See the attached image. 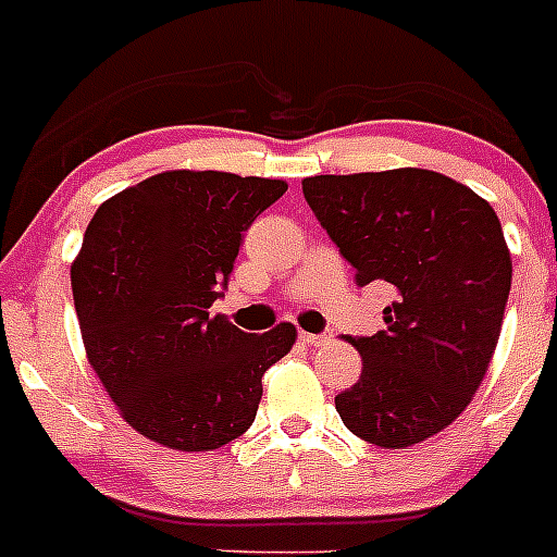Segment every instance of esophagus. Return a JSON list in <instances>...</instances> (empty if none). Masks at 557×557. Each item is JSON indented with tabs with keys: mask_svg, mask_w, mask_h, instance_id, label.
Instances as JSON below:
<instances>
[{
	"mask_svg": "<svg viewBox=\"0 0 557 557\" xmlns=\"http://www.w3.org/2000/svg\"><path fill=\"white\" fill-rule=\"evenodd\" d=\"M299 341H302L305 346H324L326 335H313V332H299Z\"/></svg>",
	"mask_w": 557,
	"mask_h": 557,
	"instance_id": "1",
	"label": "esophagus"
}]
</instances>
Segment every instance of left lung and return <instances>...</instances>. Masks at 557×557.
<instances>
[{
    "label": "left lung",
    "instance_id": "left-lung-1",
    "mask_svg": "<svg viewBox=\"0 0 557 557\" xmlns=\"http://www.w3.org/2000/svg\"><path fill=\"white\" fill-rule=\"evenodd\" d=\"M302 191L357 285L396 290L384 330L351 337L366 366L337 414L379 448L423 443L465 412L500 337L511 255L495 208L418 168L315 175Z\"/></svg>",
    "mask_w": 557,
    "mask_h": 557
}]
</instances>
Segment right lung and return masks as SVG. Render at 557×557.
I'll return each mask as SVG.
<instances>
[{
	"label": "right lung",
	"mask_w": 557,
	"mask_h": 557,
	"mask_svg": "<svg viewBox=\"0 0 557 557\" xmlns=\"http://www.w3.org/2000/svg\"><path fill=\"white\" fill-rule=\"evenodd\" d=\"M285 181L170 170L98 206L71 267L87 360L139 434L214 450L252 425L263 373L294 324L255 335L208 308L227 288L244 231Z\"/></svg>",
	"instance_id": "1"
}]
</instances>
